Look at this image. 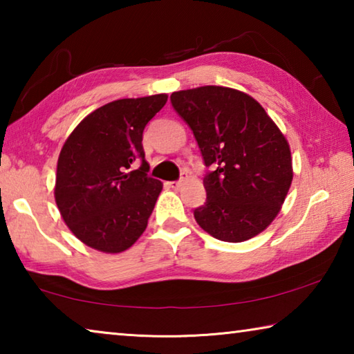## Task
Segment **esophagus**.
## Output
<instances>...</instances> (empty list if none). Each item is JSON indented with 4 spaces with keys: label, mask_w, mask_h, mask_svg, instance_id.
<instances>
[{
    "label": "esophagus",
    "mask_w": 354,
    "mask_h": 354,
    "mask_svg": "<svg viewBox=\"0 0 354 354\" xmlns=\"http://www.w3.org/2000/svg\"><path fill=\"white\" fill-rule=\"evenodd\" d=\"M184 181H185V178H183V179H181V181H173V183H170V187H171V189H175V190H176V189H179V187H181V185L184 184Z\"/></svg>",
    "instance_id": "esophagus-1"
}]
</instances>
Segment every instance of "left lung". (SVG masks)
<instances>
[{"label":"left lung","instance_id":"obj_1","mask_svg":"<svg viewBox=\"0 0 354 354\" xmlns=\"http://www.w3.org/2000/svg\"><path fill=\"white\" fill-rule=\"evenodd\" d=\"M201 149L207 200L195 220L223 242H245L277 218L293 179L289 142L248 93L203 86L171 93Z\"/></svg>","mask_w":354,"mask_h":354}]
</instances>
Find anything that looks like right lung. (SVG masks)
<instances>
[{"mask_svg":"<svg viewBox=\"0 0 354 354\" xmlns=\"http://www.w3.org/2000/svg\"><path fill=\"white\" fill-rule=\"evenodd\" d=\"M167 98L112 101L82 118L64 142L55 200L65 225L87 247L122 253L147 230L162 183L147 176L142 134ZM136 160L141 169L129 172Z\"/></svg>","mask_w":354,"mask_h":354,"instance_id":"right-lung-1","label":"right lung"}]
</instances>
